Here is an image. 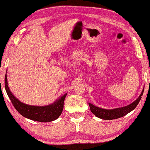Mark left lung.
<instances>
[{"mask_svg":"<svg viewBox=\"0 0 150 150\" xmlns=\"http://www.w3.org/2000/svg\"><path fill=\"white\" fill-rule=\"evenodd\" d=\"M144 91V88H143V91L141 95L139 96L137 99L135 101H133V103L129 104L127 106L122 108H115V109H111V110H107V109H103V108L97 107L93 104L88 103L89 105L90 110L91 112L95 116L101 119H103V120H114V119H117L119 118H121L129 112H131L137 107L138 105L139 102L140 101L141 99H142V96L143 95Z\"/></svg>","mask_w":150,"mask_h":150,"instance_id":"left-lung-1","label":"left lung"}]
</instances>
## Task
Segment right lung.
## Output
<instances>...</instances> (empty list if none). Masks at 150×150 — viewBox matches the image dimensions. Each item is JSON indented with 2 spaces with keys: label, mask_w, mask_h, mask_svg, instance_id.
<instances>
[{
  "label": "right lung",
  "mask_w": 150,
  "mask_h": 150,
  "mask_svg": "<svg viewBox=\"0 0 150 150\" xmlns=\"http://www.w3.org/2000/svg\"><path fill=\"white\" fill-rule=\"evenodd\" d=\"M5 87L11 101L16 110L25 118L38 122H51L59 118L62 114L64 103L67 93L56 100L53 103L45 106L30 105L23 103L13 95L8 88L6 74L5 77Z\"/></svg>",
  "instance_id": "1"
}]
</instances>
